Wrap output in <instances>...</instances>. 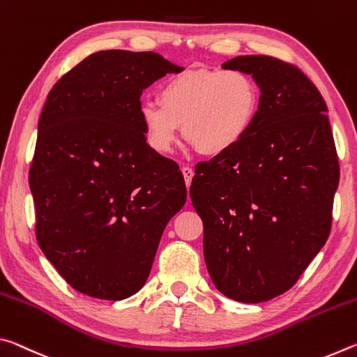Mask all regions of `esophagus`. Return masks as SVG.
Listing matches in <instances>:
<instances>
[{
    "instance_id": "1",
    "label": "esophagus",
    "mask_w": 357,
    "mask_h": 357,
    "mask_svg": "<svg viewBox=\"0 0 357 357\" xmlns=\"http://www.w3.org/2000/svg\"><path fill=\"white\" fill-rule=\"evenodd\" d=\"M181 172H183V174H184L185 185L189 187V185H190V183H192L193 174H195V172H193V168H192V167H189V165H184L183 168H181Z\"/></svg>"
}]
</instances>
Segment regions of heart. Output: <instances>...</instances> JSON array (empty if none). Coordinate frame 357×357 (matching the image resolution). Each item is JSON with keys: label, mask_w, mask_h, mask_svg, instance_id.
Listing matches in <instances>:
<instances>
[{"label": "heart", "mask_w": 357, "mask_h": 357, "mask_svg": "<svg viewBox=\"0 0 357 357\" xmlns=\"http://www.w3.org/2000/svg\"><path fill=\"white\" fill-rule=\"evenodd\" d=\"M259 107L257 82L239 69L184 70L162 84L159 100H144L140 119L151 148L170 153L183 134L198 153L219 155L243 140Z\"/></svg>", "instance_id": "obj_1"}]
</instances>
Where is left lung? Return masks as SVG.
Segmentation results:
<instances>
[{
	"label": "left lung",
	"instance_id": "left-lung-1",
	"mask_svg": "<svg viewBox=\"0 0 357 357\" xmlns=\"http://www.w3.org/2000/svg\"><path fill=\"white\" fill-rule=\"evenodd\" d=\"M222 68L255 78L258 114L236 146L195 167L190 198L214 285L255 304L288 291L328 241L340 167L328 105L298 66L250 55Z\"/></svg>",
	"mask_w": 357,
	"mask_h": 357
}]
</instances>
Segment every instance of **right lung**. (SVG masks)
Returning a JSON list of instances; mask_svg holds the SVG:
<instances>
[{
    "mask_svg": "<svg viewBox=\"0 0 357 357\" xmlns=\"http://www.w3.org/2000/svg\"><path fill=\"white\" fill-rule=\"evenodd\" d=\"M183 68L154 52H96L53 84L29 167L36 239L63 279L121 301L146 282L183 173L146 143L140 96Z\"/></svg>",
    "mask_w": 357,
    "mask_h": 357,
    "instance_id": "right-lung-1",
    "label": "right lung"
}]
</instances>
